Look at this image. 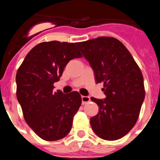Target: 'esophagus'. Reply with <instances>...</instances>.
I'll use <instances>...</instances> for the list:
<instances>
[{
    "instance_id": "esophagus-1",
    "label": "esophagus",
    "mask_w": 160,
    "mask_h": 160,
    "mask_svg": "<svg viewBox=\"0 0 160 160\" xmlns=\"http://www.w3.org/2000/svg\"><path fill=\"white\" fill-rule=\"evenodd\" d=\"M90 101V98L89 96H82V103L85 104V103L89 102Z\"/></svg>"
}]
</instances>
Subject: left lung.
I'll list each match as a JSON object with an SVG mask.
<instances>
[{
    "mask_svg": "<svg viewBox=\"0 0 160 160\" xmlns=\"http://www.w3.org/2000/svg\"><path fill=\"white\" fill-rule=\"evenodd\" d=\"M77 46L94 70L96 83L104 85L106 98H90L99 107L90 118L91 128L103 139H119L136 123L145 98L140 69L116 38L99 37L78 42Z\"/></svg>",
    "mask_w": 160,
    "mask_h": 160,
    "instance_id": "left-lung-1",
    "label": "left lung"
}]
</instances>
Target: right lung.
I'll return each instance as SVG.
<instances>
[{
  "label": "right lung",
  "mask_w": 160,
  "mask_h": 160,
  "mask_svg": "<svg viewBox=\"0 0 160 160\" xmlns=\"http://www.w3.org/2000/svg\"><path fill=\"white\" fill-rule=\"evenodd\" d=\"M76 45L58 41L38 44L28 53L17 72V98L24 118L44 140L66 136L81 106L82 98L77 91H53V83L59 81L67 63L82 57Z\"/></svg>",
  "instance_id": "add662e5"
}]
</instances>
